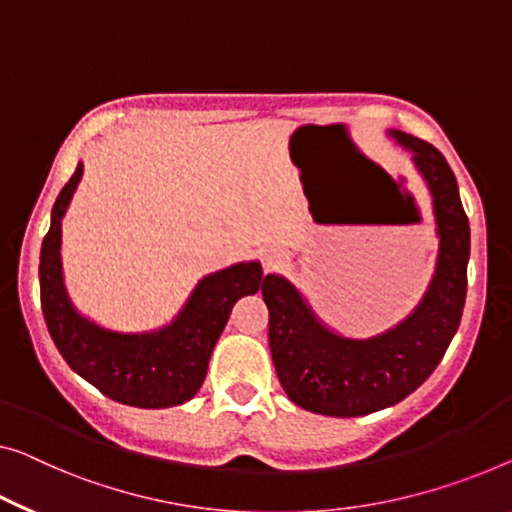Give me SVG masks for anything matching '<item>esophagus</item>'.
Listing matches in <instances>:
<instances>
[{
    "mask_svg": "<svg viewBox=\"0 0 512 512\" xmlns=\"http://www.w3.org/2000/svg\"><path fill=\"white\" fill-rule=\"evenodd\" d=\"M287 259L289 257H287L285 250L271 246L262 253V266H264V271H278L287 264Z\"/></svg>",
    "mask_w": 512,
    "mask_h": 512,
    "instance_id": "obj_1",
    "label": "esophagus"
}]
</instances>
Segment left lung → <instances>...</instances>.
I'll return each instance as SVG.
<instances>
[{
  "mask_svg": "<svg viewBox=\"0 0 512 512\" xmlns=\"http://www.w3.org/2000/svg\"><path fill=\"white\" fill-rule=\"evenodd\" d=\"M411 151L432 195L439 257L430 287L407 319L375 338H345L319 322L292 282L264 278L269 345L280 386L301 409L324 416H365L416 391L444 358L467 299L469 218L455 174L439 149L391 131Z\"/></svg>",
  "mask_w": 512,
  "mask_h": 512,
  "instance_id": "8db88e82",
  "label": "left lung"
}]
</instances>
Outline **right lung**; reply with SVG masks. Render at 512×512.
<instances>
[{"instance_id":"right-lung-1","label":"right lung","mask_w":512,"mask_h":512,"mask_svg":"<svg viewBox=\"0 0 512 512\" xmlns=\"http://www.w3.org/2000/svg\"><path fill=\"white\" fill-rule=\"evenodd\" d=\"M82 179V163L61 188L41 246V308L59 354L108 398L140 409L188 402L207 377L213 347L234 303L264 285L259 262H241L204 276L172 324L151 333H117L73 308L61 276V218Z\"/></svg>"}]
</instances>
